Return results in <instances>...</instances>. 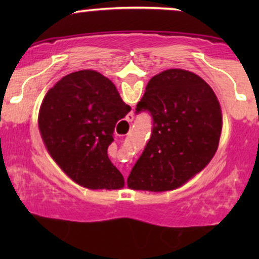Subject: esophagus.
Masks as SVG:
<instances>
[{
  "label": "esophagus",
  "instance_id": "34e87169",
  "mask_svg": "<svg viewBox=\"0 0 259 259\" xmlns=\"http://www.w3.org/2000/svg\"><path fill=\"white\" fill-rule=\"evenodd\" d=\"M133 119H134V116H133V114H129L126 116V120H127V122H130V121H133Z\"/></svg>",
  "mask_w": 259,
  "mask_h": 259
}]
</instances>
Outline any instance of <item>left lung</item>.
Masks as SVG:
<instances>
[{"label":"left lung","mask_w":259,"mask_h":259,"mask_svg":"<svg viewBox=\"0 0 259 259\" xmlns=\"http://www.w3.org/2000/svg\"><path fill=\"white\" fill-rule=\"evenodd\" d=\"M135 113H149L151 134L127 177V187L165 192L199 173L218 149L222 111L202 77L170 69L151 77Z\"/></svg>","instance_id":"8db88e82"}]
</instances>
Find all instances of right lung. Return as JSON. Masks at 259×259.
Returning <instances> with one entry per match:
<instances>
[{"label":"right lung","mask_w":259,"mask_h":259,"mask_svg":"<svg viewBox=\"0 0 259 259\" xmlns=\"http://www.w3.org/2000/svg\"><path fill=\"white\" fill-rule=\"evenodd\" d=\"M132 110L108 77L81 70L46 94L38 127L50 155L72 180L89 189H120L124 177L108 156L119 120Z\"/></svg>","instance_id":"right-lung-1"}]
</instances>
